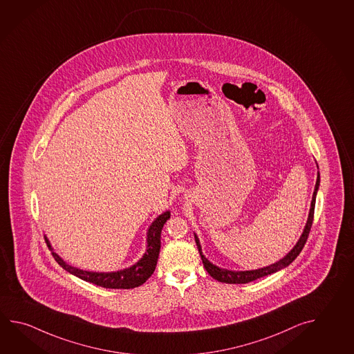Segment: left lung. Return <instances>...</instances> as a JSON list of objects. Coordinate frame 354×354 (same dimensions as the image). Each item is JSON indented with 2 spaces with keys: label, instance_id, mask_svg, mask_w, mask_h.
Wrapping results in <instances>:
<instances>
[{
  "label": "left lung",
  "instance_id": "obj_1",
  "mask_svg": "<svg viewBox=\"0 0 354 354\" xmlns=\"http://www.w3.org/2000/svg\"><path fill=\"white\" fill-rule=\"evenodd\" d=\"M319 183H320V176H319V173H317V184H315L314 194H313V201H311L310 213H309V218H308V223L305 225L303 234H301L300 239L297 241L295 247H294L282 260L276 262V263L271 265V266L263 267V268H259V270H252V271H239V272L228 271V270H223V268L214 266L213 263H210L209 261L207 260V259L203 256L202 247H201V243H199V239L195 236V242H196V245H198V250H199L201 257H202L203 265L205 267L207 272H208L214 280H216V281L225 282V283H247V282L254 281V280H257V279H260V277H263V276H267V274L277 272L279 270H281L283 267L289 266L290 263L299 256V253L301 252L304 245L306 243V239L309 237L311 225H313V221H314L315 198H317Z\"/></svg>",
  "mask_w": 354,
  "mask_h": 354
}]
</instances>
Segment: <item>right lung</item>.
<instances>
[{"label": "right lung", "mask_w": 354, "mask_h": 354, "mask_svg": "<svg viewBox=\"0 0 354 354\" xmlns=\"http://www.w3.org/2000/svg\"><path fill=\"white\" fill-rule=\"evenodd\" d=\"M170 218V212H165L164 214L158 216L153 223L150 225L149 232H147V250L144 254V257L138 261L136 265L126 268L122 271L117 272H89V271H83L80 268L69 266L65 263L64 261L59 257L55 252H51L53 257L58 262L60 266L64 268L65 271L80 277L84 281L92 282L97 286H102L106 289H133L141 286L149 277L153 274L158 259H159L160 245H161V230L166 223V221ZM48 247H50L48 239H46Z\"/></svg>", "instance_id": "right-lung-1"}]
</instances>
